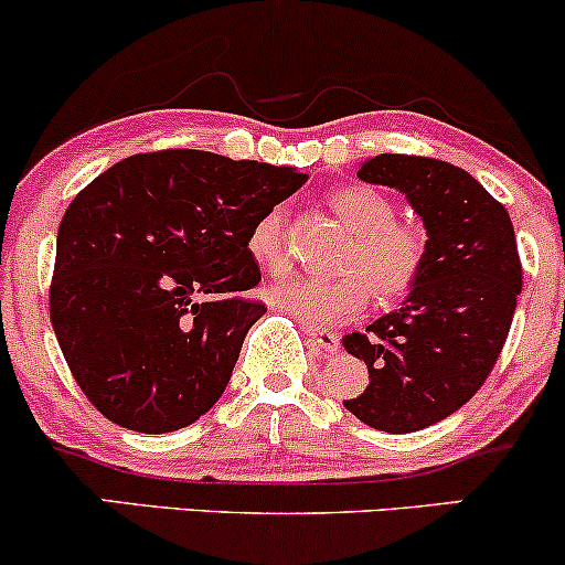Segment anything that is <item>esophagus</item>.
<instances>
[{
	"instance_id": "obj_1",
	"label": "esophagus",
	"mask_w": 565,
	"mask_h": 565,
	"mask_svg": "<svg viewBox=\"0 0 565 565\" xmlns=\"http://www.w3.org/2000/svg\"><path fill=\"white\" fill-rule=\"evenodd\" d=\"M305 332H308L310 342H313V348L323 350V353H337V348H340V337H337L334 332H329V329L305 327Z\"/></svg>"
}]
</instances>
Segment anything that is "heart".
Here are the masks:
<instances>
[{"label": "heart", "instance_id": "b5f03b06", "mask_svg": "<svg viewBox=\"0 0 565 565\" xmlns=\"http://www.w3.org/2000/svg\"><path fill=\"white\" fill-rule=\"evenodd\" d=\"M329 204L353 233L350 244L334 260V268L342 274L297 278L268 289V297L278 308L319 327L355 319L366 308L369 291L380 305L404 300L417 287L427 263V233L414 223H398L393 201L374 188H340ZM246 249L270 276L287 274L284 206H270L252 223Z\"/></svg>", "mask_w": 565, "mask_h": 565}]
</instances>
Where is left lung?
Instances as JSON below:
<instances>
[{
	"mask_svg": "<svg viewBox=\"0 0 565 565\" xmlns=\"http://www.w3.org/2000/svg\"><path fill=\"white\" fill-rule=\"evenodd\" d=\"M359 178L406 193L427 228V263L398 310L342 340L369 369L345 408L374 430L414 433L468 404L494 369L523 287L515 231L449 161L380 153Z\"/></svg>",
	"mask_w": 565,
	"mask_h": 565,
	"instance_id": "left-lung-1",
	"label": "left lung"
}]
</instances>
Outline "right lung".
<instances>
[{"mask_svg": "<svg viewBox=\"0 0 565 565\" xmlns=\"http://www.w3.org/2000/svg\"><path fill=\"white\" fill-rule=\"evenodd\" d=\"M308 174L167 148L82 188L57 228L50 321L89 404L138 433L210 412L265 313L252 223Z\"/></svg>", "mask_w": 565, "mask_h": 565, "instance_id": "obj_1", "label": "right lung"}]
</instances>
